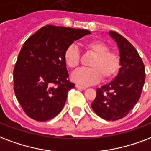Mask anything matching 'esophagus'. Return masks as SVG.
Instances as JSON below:
<instances>
[{
  "instance_id": "1",
  "label": "esophagus",
  "mask_w": 151,
  "mask_h": 151,
  "mask_svg": "<svg viewBox=\"0 0 151 151\" xmlns=\"http://www.w3.org/2000/svg\"><path fill=\"white\" fill-rule=\"evenodd\" d=\"M76 87H77L78 89H79V90H86V87L81 86H80V85H78V84L76 85Z\"/></svg>"
}]
</instances>
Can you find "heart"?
Instances as JSON below:
<instances>
[{"label":"heart","mask_w":151,"mask_h":151,"mask_svg":"<svg viewBox=\"0 0 151 151\" xmlns=\"http://www.w3.org/2000/svg\"><path fill=\"white\" fill-rule=\"evenodd\" d=\"M87 53L93 56L90 68L77 70L72 74L73 81L82 86L95 84L100 78L109 80L115 75L120 67V57L118 53L110 51V47L100 41H92L84 44ZM64 60L69 68L75 70L81 61V54L74 45H70L64 52Z\"/></svg>","instance_id":"obj_1"}]
</instances>
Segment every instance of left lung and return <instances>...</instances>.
<instances>
[{"label": "left lung", "mask_w": 151, "mask_h": 151, "mask_svg": "<svg viewBox=\"0 0 151 151\" xmlns=\"http://www.w3.org/2000/svg\"><path fill=\"white\" fill-rule=\"evenodd\" d=\"M109 35L118 45L121 68L112 81L96 90L91 107L101 118L115 121L127 116L138 101L146 74L142 60L132 45L114 31Z\"/></svg>", "instance_id": "obj_1"}]
</instances>
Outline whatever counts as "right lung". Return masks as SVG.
Segmentation results:
<instances>
[{"label": "right lung", "instance_id": "add662e5", "mask_svg": "<svg viewBox=\"0 0 151 151\" xmlns=\"http://www.w3.org/2000/svg\"><path fill=\"white\" fill-rule=\"evenodd\" d=\"M90 33L48 24L24 42L13 70V81L17 99L29 118L45 122L61 112L68 91L75 86L67 79L65 50Z\"/></svg>", "mask_w": 151, "mask_h": 151}]
</instances>
